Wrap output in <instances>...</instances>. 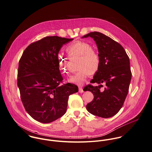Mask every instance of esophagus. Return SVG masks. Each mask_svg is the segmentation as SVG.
I'll return each mask as SVG.
<instances>
[{
	"mask_svg": "<svg viewBox=\"0 0 152 152\" xmlns=\"http://www.w3.org/2000/svg\"><path fill=\"white\" fill-rule=\"evenodd\" d=\"M83 91H83V89L82 87L79 86V93H83Z\"/></svg>",
	"mask_w": 152,
	"mask_h": 152,
	"instance_id": "34e87169",
	"label": "esophagus"
}]
</instances>
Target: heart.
Wrapping results in <instances>:
<instances>
[{
  "label": "heart",
  "mask_w": 152,
  "mask_h": 152,
  "mask_svg": "<svg viewBox=\"0 0 152 152\" xmlns=\"http://www.w3.org/2000/svg\"><path fill=\"white\" fill-rule=\"evenodd\" d=\"M66 51L70 58L80 57L78 64L79 70L70 79V82L78 85H82L91 74H94L99 70L100 58L99 54L92 49L91 46L84 41H76L66 48ZM59 66L66 73L68 66V59L61 53L57 55Z\"/></svg>",
  "instance_id": "b5f03b06"
}]
</instances>
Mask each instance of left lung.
<instances>
[{
	"mask_svg": "<svg viewBox=\"0 0 152 152\" xmlns=\"http://www.w3.org/2000/svg\"><path fill=\"white\" fill-rule=\"evenodd\" d=\"M89 36L95 41L100 58L99 70L91 82L100 85L89 84L84 88V91H91L94 96L86 109L92 115L110 118L119 112L129 91L132 79L129 58L121 45L106 35L93 31L83 37ZM102 83L105 88L100 90Z\"/></svg>",
	"mask_w": 152,
	"mask_h": 152,
	"instance_id": "1",
	"label": "left lung"
}]
</instances>
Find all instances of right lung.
I'll return each mask as SVG.
<instances>
[{
    "mask_svg": "<svg viewBox=\"0 0 152 152\" xmlns=\"http://www.w3.org/2000/svg\"><path fill=\"white\" fill-rule=\"evenodd\" d=\"M73 39L46 36L24 50L18 71V86L26 111L43 123L55 121L66 112L69 96L78 87L63 83L57 59L62 46Z\"/></svg>",
    "mask_w": 152,
    "mask_h": 152,
    "instance_id": "obj_1",
    "label": "right lung"
}]
</instances>
